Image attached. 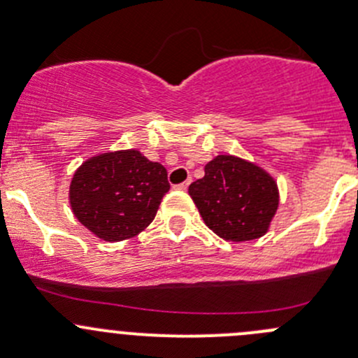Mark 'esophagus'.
I'll return each instance as SVG.
<instances>
[{
	"label": "esophagus",
	"mask_w": 358,
	"mask_h": 358,
	"mask_svg": "<svg viewBox=\"0 0 358 358\" xmlns=\"http://www.w3.org/2000/svg\"><path fill=\"white\" fill-rule=\"evenodd\" d=\"M189 185H190V180H187V182H183V183H180V185H176V189H178V190H187V189H189Z\"/></svg>",
	"instance_id": "1"
}]
</instances>
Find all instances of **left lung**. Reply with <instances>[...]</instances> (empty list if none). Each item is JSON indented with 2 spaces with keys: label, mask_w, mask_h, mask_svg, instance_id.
Masks as SVG:
<instances>
[{
  "label": "left lung",
  "mask_w": 358,
  "mask_h": 358,
  "mask_svg": "<svg viewBox=\"0 0 358 358\" xmlns=\"http://www.w3.org/2000/svg\"><path fill=\"white\" fill-rule=\"evenodd\" d=\"M189 194L206 225L225 241L265 236L279 208L277 182L263 168L236 156H216Z\"/></svg>",
  "instance_id": "obj_1"
}]
</instances>
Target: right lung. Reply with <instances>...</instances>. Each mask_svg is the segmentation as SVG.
<instances>
[{
    "instance_id": "obj_1",
    "label": "right lung",
    "mask_w": 358,
    "mask_h": 358,
    "mask_svg": "<svg viewBox=\"0 0 358 358\" xmlns=\"http://www.w3.org/2000/svg\"><path fill=\"white\" fill-rule=\"evenodd\" d=\"M169 190L168 171L140 150H115L90 157L69 187L72 213L107 243L131 239L152 223Z\"/></svg>"
}]
</instances>
